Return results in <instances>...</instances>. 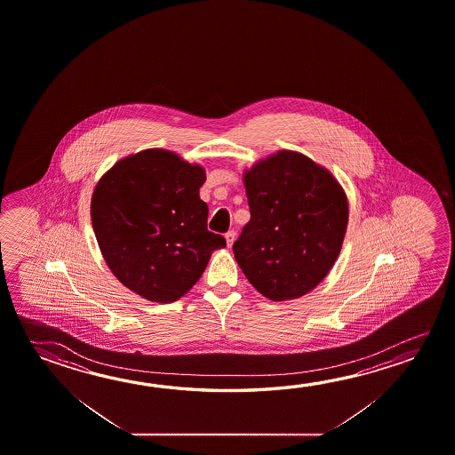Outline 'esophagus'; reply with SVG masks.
Instances as JSON below:
<instances>
[{
	"label": "esophagus",
	"mask_w": 455,
	"mask_h": 455,
	"mask_svg": "<svg viewBox=\"0 0 455 455\" xmlns=\"http://www.w3.org/2000/svg\"><path fill=\"white\" fill-rule=\"evenodd\" d=\"M235 238H236V233L235 231L230 230L228 233H225V239H227V246H233V243H235Z\"/></svg>",
	"instance_id": "esophagus-1"
}]
</instances>
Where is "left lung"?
Here are the masks:
<instances>
[{
    "label": "left lung",
    "instance_id": "obj_1",
    "mask_svg": "<svg viewBox=\"0 0 455 455\" xmlns=\"http://www.w3.org/2000/svg\"><path fill=\"white\" fill-rule=\"evenodd\" d=\"M251 220L233 244L239 268L263 297H303L341 252L349 219L343 187L311 158L279 150L244 172Z\"/></svg>",
    "mask_w": 455,
    "mask_h": 455
}]
</instances>
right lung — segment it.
<instances>
[{
  "mask_svg": "<svg viewBox=\"0 0 455 455\" xmlns=\"http://www.w3.org/2000/svg\"><path fill=\"white\" fill-rule=\"evenodd\" d=\"M204 180L200 164L148 149L119 160L95 187L90 214L98 246L112 275L142 299L184 297L211 253L227 246L208 230Z\"/></svg>",
  "mask_w": 455,
  "mask_h": 455,
  "instance_id": "1",
  "label": "right lung"
}]
</instances>
